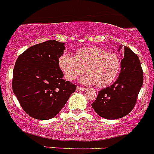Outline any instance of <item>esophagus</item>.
<instances>
[{"instance_id": "obj_1", "label": "esophagus", "mask_w": 154, "mask_h": 154, "mask_svg": "<svg viewBox=\"0 0 154 154\" xmlns=\"http://www.w3.org/2000/svg\"><path fill=\"white\" fill-rule=\"evenodd\" d=\"M76 89H77V91H84L86 90L85 88L79 87V86H77V88H76Z\"/></svg>"}]
</instances>
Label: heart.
<instances>
[{
  "label": "heart",
  "instance_id": "obj_1",
  "mask_svg": "<svg viewBox=\"0 0 154 154\" xmlns=\"http://www.w3.org/2000/svg\"><path fill=\"white\" fill-rule=\"evenodd\" d=\"M59 66L67 80L73 81L82 75L83 84H95L98 88H105L116 79L121 66L119 57L116 53L107 52L98 47H88L78 50L72 57L64 54L59 58Z\"/></svg>",
  "mask_w": 154,
  "mask_h": 154
}]
</instances>
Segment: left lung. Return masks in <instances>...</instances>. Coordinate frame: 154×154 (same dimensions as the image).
<instances>
[{
	"mask_svg": "<svg viewBox=\"0 0 154 154\" xmlns=\"http://www.w3.org/2000/svg\"><path fill=\"white\" fill-rule=\"evenodd\" d=\"M122 45L117 51L120 52ZM123 59L116 81L98 92L91 106L95 112L106 119H117L128 115L134 108L143 85V71L138 57L124 47Z\"/></svg>",
	"mask_w": 154,
	"mask_h": 154,
	"instance_id": "obj_1",
	"label": "left lung"
}]
</instances>
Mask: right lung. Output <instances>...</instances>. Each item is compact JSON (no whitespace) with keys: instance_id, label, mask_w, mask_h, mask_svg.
Instances as JSON below:
<instances>
[{"instance_id":"right-lung-1","label":"right lung","mask_w":154,"mask_h":154,"mask_svg":"<svg viewBox=\"0 0 154 154\" xmlns=\"http://www.w3.org/2000/svg\"><path fill=\"white\" fill-rule=\"evenodd\" d=\"M65 49V43L49 40L28 48L16 62L13 91L32 118H54L75 91V85L63 79L58 63Z\"/></svg>"}]
</instances>
